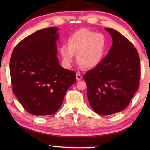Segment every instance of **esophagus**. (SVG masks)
<instances>
[{
  "label": "esophagus",
  "instance_id": "obj_1",
  "mask_svg": "<svg viewBox=\"0 0 150 150\" xmlns=\"http://www.w3.org/2000/svg\"><path fill=\"white\" fill-rule=\"evenodd\" d=\"M76 78H77V81H81L82 78V75L80 74V73H77V74H76Z\"/></svg>",
  "mask_w": 150,
  "mask_h": 150
}]
</instances>
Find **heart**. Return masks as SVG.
Listing matches in <instances>:
<instances>
[{
	"mask_svg": "<svg viewBox=\"0 0 150 150\" xmlns=\"http://www.w3.org/2000/svg\"><path fill=\"white\" fill-rule=\"evenodd\" d=\"M106 48V37L102 33H96L86 28L73 33L68 40V46L60 47L62 60L67 66H71L75 60L86 69L97 67L103 59Z\"/></svg>",
	"mask_w": 150,
	"mask_h": 150,
	"instance_id": "b5f03b06",
	"label": "heart"
}]
</instances>
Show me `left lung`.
I'll return each instance as SVG.
<instances>
[{
    "label": "left lung",
    "instance_id": "8db88e82",
    "mask_svg": "<svg viewBox=\"0 0 150 150\" xmlns=\"http://www.w3.org/2000/svg\"><path fill=\"white\" fill-rule=\"evenodd\" d=\"M105 30L112 37V46L99 64L84 75L89 103L102 115L120 112L128 106L141 76L139 55L133 44L117 30Z\"/></svg>",
    "mask_w": 150,
    "mask_h": 150
}]
</instances>
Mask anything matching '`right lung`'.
<instances>
[{
  "label": "right lung",
  "mask_w": 150,
  "mask_h": 150,
  "mask_svg": "<svg viewBox=\"0 0 150 150\" xmlns=\"http://www.w3.org/2000/svg\"><path fill=\"white\" fill-rule=\"evenodd\" d=\"M57 30L47 28L24 38L11 56L13 91L25 110L34 115L55 113L76 81L75 72L62 68L57 57Z\"/></svg>",
  "instance_id": "1"
}]
</instances>
